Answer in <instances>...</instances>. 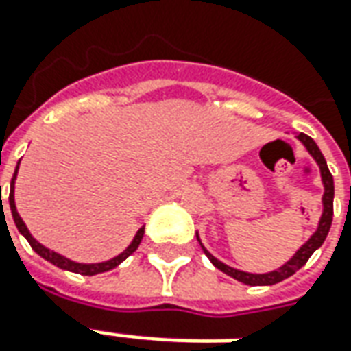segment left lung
<instances>
[{
	"label": "left lung",
	"mask_w": 351,
	"mask_h": 351,
	"mask_svg": "<svg viewBox=\"0 0 351 351\" xmlns=\"http://www.w3.org/2000/svg\"><path fill=\"white\" fill-rule=\"evenodd\" d=\"M295 138L304 144V147L309 152V156L313 157V159H315V163L319 165V171H321V182H323V190H325V192H323V197H321L323 213H321V217H319V223H317L315 232L309 236L306 242L295 250L294 256L290 257V259H288L286 263H282L280 267H276L275 271H269V273H247V271L234 269V267L223 263L221 259H217V257L207 250L206 245L202 244L199 234L195 232V238H197V242H199V245H202V250H204V254L207 256V259H209V261H211L219 271H223L225 275L232 276V278L240 280V282H244V285L271 286V285H276V282H282L285 278L294 275L295 271H300L302 267L306 265L307 259L313 256V252L323 245L326 234H328V230H330V225H332L335 180H332V175H330V171H328V167H326L325 157H323V154H321V149H319V145L315 144V140H313V138H309V136L304 134V132H298Z\"/></svg>",
	"instance_id": "obj_1"
}]
</instances>
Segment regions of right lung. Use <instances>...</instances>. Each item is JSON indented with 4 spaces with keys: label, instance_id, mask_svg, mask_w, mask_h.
Masks as SVG:
<instances>
[{
    "label": "right lung",
    "instance_id": "obj_1",
    "mask_svg": "<svg viewBox=\"0 0 351 351\" xmlns=\"http://www.w3.org/2000/svg\"><path fill=\"white\" fill-rule=\"evenodd\" d=\"M21 163V161H19ZM16 171H19V165L15 169V175L11 178V190H9V207H11V215H13V221H15L16 228H19V232L25 236L26 240H28V244L32 245V250H34L36 254L40 257H44L45 261H49V263H53L59 269H63V271H71V273H80V275H97V273H106V271H111V269H115L117 265H121L123 261H125L126 257L132 256L136 250H138V245L142 242V238H144V226L142 228H138V232L132 238V242L126 245L125 252H121L119 256L111 257V259H107V261H101V263H78V261H73V259H69V257L61 256V254H57L53 250H49V247H45L44 244H40L38 240H36L34 236L30 234V230L26 228L25 221L21 219L19 215V211H16L15 206V180H16Z\"/></svg>",
    "mask_w": 351,
    "mask_h": 351
}]
</instances>
